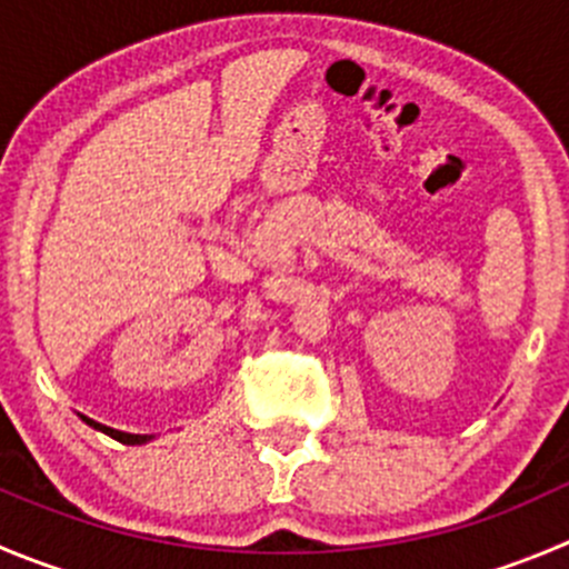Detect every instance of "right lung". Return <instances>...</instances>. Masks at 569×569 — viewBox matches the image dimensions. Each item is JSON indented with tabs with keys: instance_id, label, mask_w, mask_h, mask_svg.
Returning <instances> with one entry per match:
<instances>
[{
	"instance_id": "add662e5",
	"label": "right lung",
	"mask_w": 569,
	"mask_h": 569,
	"mask_svg": "<svg viewBox=\"0 0 569 569\" xmlns=\"http://www.w3.org/2000/svg\"><path fill=\"white\" fill-rule=\"evenodd\" d=\"M80 419L86 421V425L89 427H94V430H100V432H106V436H111V438H117L119 443H148L150 438L153 436H133V432H122V430H113V427H106V425H100V421H94V419H89V416H80Z\"/></svg>"
}]
</instances>
